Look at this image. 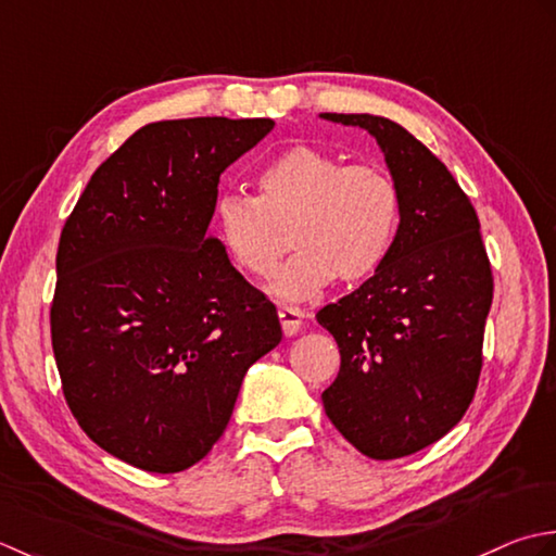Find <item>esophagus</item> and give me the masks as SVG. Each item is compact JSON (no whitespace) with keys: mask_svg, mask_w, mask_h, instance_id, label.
I'll use <instances>...</instances> for the list:
<instances>
[{"mask_svg":"<svg viewBox=\"0 0 556 556\" xmlns=\"http://www.w3.org/2000/svg\"><path fill=\"white\" fill-rule=\"evenodd\" d=\"M278 319L282 326V333L294 336L304 324V312L298 307H288V304H282V307H278Z\"/></svg>","mask_w":556,"mask_h":556,"instance_id":"esophagus-1","label":"esophagus"}]
</instances>
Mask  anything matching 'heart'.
<instances>
[{
    "mask_svg": "<svg viewBox=\"0 0 556 556\" xmlns=\"http://www.w3.org/2000/svg\"><path fill=\"white\" fill-rule=\"evenodd\" d=\"M215 235L232 262L254 278L274 276L280 230L300 249L270 292L286 300L319 294L333 278L367 280L391 254L401 225V191L387 169L345 165L314 146H292L256 177V199L225 194L213 208Z\"/></svg>",
    "mask_w": 556,
    "mask_h": 556,
    "instance_id": "b5f03b06",
    "label": "heart"
}]
</instances>
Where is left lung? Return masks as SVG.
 Listing matches in <instances>:
<instances>
[{
  "instance_id": "8db88e82",
  "label": "left lung",
  "mask_w": 556,
  "mask_h": 556,
  "mask_svg": "<svg viewBox=\"0 0 556 556\" xmlns=\"http://www.w3.org/2000/svg\"><path fill=\"white\" fill-rule=\"evenodd\" d=\"M319 117L369 131L401 191L387 262L316 314L341 348V371L321 401L359 453L403 458L439 441L472 403L492 266L470 199L425 143L387 117Z\"/></svg>"
}]
</instances>
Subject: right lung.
I'll list each match as a JSON object with an SVG mask.
<instances>
[{"mask_svg": "<svg viewBox=\"0 0 556 556\" xmlns=\"http://www.w3.org/2000/svg\"><path fill=\"white\" fill-rule=\"evenodd\" d=\"M274 119L146 124L64 223L50 309L64 399L96 444L146 472L199 463L247 369L282 338L274 302L208 235L225 167Z\"/></svg>", "mask_w": 556, "mask_h": 556, "instance_id": "right-lung-1", "label": "right lung"}]
</instances>
